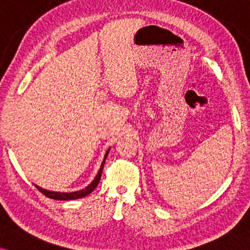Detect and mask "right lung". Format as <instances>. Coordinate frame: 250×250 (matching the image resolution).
Segmentation results:
<instances>
[{
    "mask_svg": "<svg viewBox=\"0 0 250 250\" xmlns=\"http://www.w3.org/2000/svg\"><path fill=\"white\" fill-rule=\"evenodd\" d=\"M108 152H109V150H108V151L106 152V156H104V162H102L101 167H100V170H99L98 174H96L95 179L93 180L91 185H88L86 188H83V190L77 191V192H72V193H60V192L46 191V190H44V188H39V186H37V185H36V188H37L38 190L41 191L42 193H43L44 195H46L47 198H51V199H55V200H73V199H78V198H83V197H86V195H88L93 190H94L96 186H98L99 182H100L101 174H102V170H104V162H106V158H107Z\"/></svg>",
    "mask_w": 250,
    "mask_h": 250,
    "instance_id": "1",
    "label": "right lung"
}]
</instances>
